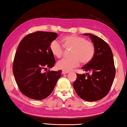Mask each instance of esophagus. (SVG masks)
<instances>
[{
  "mask_svg": "<svg viewBox=\"0 0 127 127\" xmlns=\"http://www.w3.org/2000/svg\"><path fill=\"white\" fill-rule=\"evenodd\" d=\"M62 74H67V73H69V71H65V70H63V71H62Z\"/></svg>",
  "mask_w": 127,
  "mask_h": 127,
  "instance_id": "34e87169",
  "label": "esophagus"
}]
</instances>
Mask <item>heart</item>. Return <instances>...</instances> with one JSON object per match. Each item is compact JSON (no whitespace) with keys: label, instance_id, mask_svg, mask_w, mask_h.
Here are the masks:
<instances>
[{"label":"heart","instance_id":"heart-1","mask_svg":"<svg viewBox=\"0 0 127 127\" xmlns=\"http://www.w3.org/2000/svg\"><path fill=\"white\" fill-rule=\"evenodd\" d=\"M64 46L57 40H54L50 45L52 54L57 58L63 56L64 47L66 50H72L70 59H62L58 62L57 66L60 69L70 71L77 67L80 62L84 65L89 64L94 57L95 47L92 42L85 38L76 35H69L62 38Z\"/></svg>","mask_w":127,"mask_h":127}]
</instances>
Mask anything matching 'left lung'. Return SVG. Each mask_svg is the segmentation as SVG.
<instances>
[{
    "label": "left lung",
    "instance_id": "1",
    "mask_svg": "<svg viewBox=\"0 0 127 127\" xmlns=\"http://www.w3.org/2000/svg\"><path fill=\"white\" fill-rule=\"evenodd\" d=\"M83 34L89 36L95 47L92 60L82 67L92 74H77L73 86L80 98L95 101L107 95L113 84L116 74L113 53L108 44L101 38L91 34Z\"/></svg>",
    "mask_w": 127,
    "mask_h": 127
}]
</instances>
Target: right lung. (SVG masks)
Returning a JSON list of instances; mask_svg holds the SVG:
<instances>
[{"instance_id":"right-lung-1","label":"right lung","mask_w":127,"mask_h":127,"mask_svg":"<svg viewBox=\"0 0 127 127\" xmlns=\"http://www.w3.org/2000/svg\"><path fill=\"white\" fill-rule=\"evenodd\" d=\"M56 32H36L27 35L20 42L15 55L12 71L18 88L29 98L41 100L51 94L62 71L43 69L56 63L50 49L57 38Z\"/></svg>"}]
</instances>
